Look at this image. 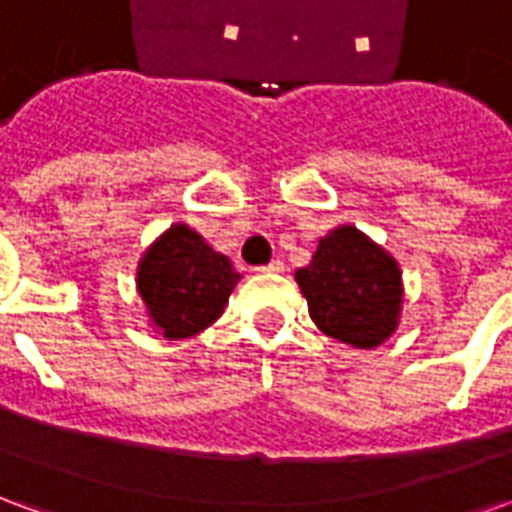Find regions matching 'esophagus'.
<instances>
[{"label": "esophagus", "mask_w": 512, "mask_h": 512, "mask_svg": "<svg viewBox=\"0 0 512 512\" xmlns=\"http://www.w3.org/2000/svg\"><path fill=\"white\" fill-rule=\"evenodd\" d=\"M257 271H263V274H279V271H285V263L279 260V257H274L271 263H266V266H260Z\"/></svg>", "instance_id": "34e87169"}]
</instances>
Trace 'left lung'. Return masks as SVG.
<instances>
[{"label":"left lung","mask_w":512,"mask_h":512,"mask_svg":"<svg viewBox=\"0 0 512 512\" xmlns=\"http://www.w3.org/2000/svg\"><path fill=\"white\" fill-rule=\"evenodd\" d=\"M293 277L326 337L370 351L400 326L406 293L400 263L354 224H337L318 238L312 260Z\"/></svg>","instance_id":"1"}]
</instances>
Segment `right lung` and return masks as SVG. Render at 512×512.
<instances>
[{
    "instance_id": "1",
    "label": "right lung",
    "mask_w": 512,
    "mask_h": 512,
    "mask_svg": "<svg viewBox=\"0 0 512 512\" xmlns=\"http://www.w3.org/2000/svg\"><path fill=\"white\" fill-rule=\"evenodd\" d=\"M238 282L230 257L183 222L169 224L136 263L147 326L167 340H189L219 321Z\"/></svg>"
}]
</instances>
